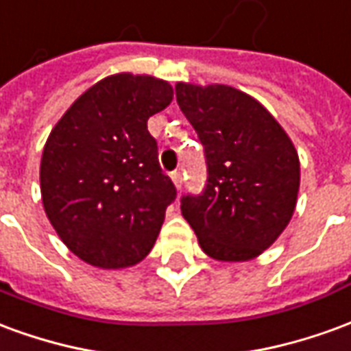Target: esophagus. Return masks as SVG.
Here are the masks:
<instances>
[{"label":"esophagus","mask_w":351,"mask_h":351,"mask_svg":"<svg viewBox=\"0 0 351 351\" xmlns=\"http://www.w3.org/2000/svg\"><path fill=\"white\" fill-rule=\"evenodd\" d=\"M171 180L175 182V186L178 188V190L182 188V175H180L178 171H173V173H171Z\"/></svg>","instance_id":"obj_1"}]
</instances>
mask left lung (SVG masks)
Listing matches in <instances>:
<instances>
[{"mask_svg": "<svg viewBox=\"0 0 351 351\" xmlns=\"http://www.w3.org/2000/svg\"><path fill=\"white\" fill-rule=\"evenodd\" d=\"M176 103L205 148L206 186L184 195L182 216L206 256L248 261L287 228L301 165L291 138L248 93L226 84L178 82Z\"/></svg>", "mask_w": 351, "mask_h": 351, "instance_id": "8db88e82", "label": "left lung"}]
</instances>
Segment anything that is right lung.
Wrapping results in <instances>:
<instances>
[{"instance_id":"1","label":"right lung","mask_w":351,"mask_h":351,"mask_svg":"<svg viewBox=\"0 0 351 351\" xmlns=\"http://www.w3.org/2000/svg\"><path fill=\"white\" fill-rule=\"evenodd\" d=\"M171 101L167 80L118 73L82 93L50 131L39 173L43 206L82 261L123 269L152 250L176 188L146 122Z\"/></svg>"}]
</instances>
